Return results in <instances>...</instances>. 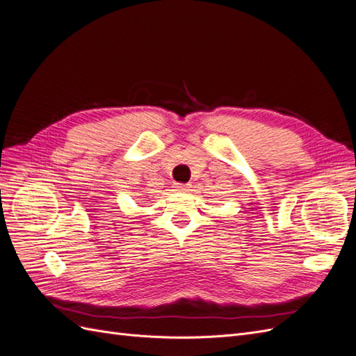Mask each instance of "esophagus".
Returning <instances> with one entry per match:
<instances>
[{"mask_svg": "<svg viewBox=\"0 0 356 356\" xmlns=\"http://www.w3.org/2000/svg\"><path fill=\"white\" fill-rule=\"evenodd\" d=\"M174 187H175L177 191H182V190H187L188 188V184H182V182H177Z\"/></svg>", "mask_w": 356, "mask_h": 356, "instance_id": "1", "label": "esophagus"}]
</instances>
